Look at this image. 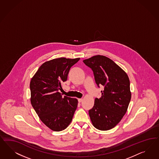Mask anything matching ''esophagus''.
Masks as SVG:
<instances>
[{
    "instance_id": "1",
    "label": "esophagus",
    "mask_w": 159,
    "mask_h": 159,
    "mask_svg": "<svg viewBox=\"0 0 159 159\" xmlns=\"http://www.w3.org/2000/svg\"><path fill=\"white\" fill-rule=\"evenodd\" d=\"M82 100H83V99H82V98H81V99H78V102H81L82 101Z\"/></svg>"
}]
</instances>
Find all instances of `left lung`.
I'll use <instances>...</instances> for the list:
<instances>
[{"label":"left lung","instance_id":"left-lung-1","mask_svg":"<svg viewBox=\"0 0 159 159\" xmlns=\"http://www.w3.org/2000/svg\"><path fill=\"white\" fill-rule=\"evenodd\" d=\"M83 62L92 70L98 87H104L101 97L95 99L93 108L89 110L92 124L101 130L111 129L121 120L130 101L128 76L107 57L95 56Z\"/></svg>","mask_w":159,"mask_h":159}]
</instances>
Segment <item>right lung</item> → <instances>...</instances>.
I'll list each match as a JSON object with an SVG mask.
<instances>
[{"label":"right lung","instance_id":"right-lung-1","mask_svg":"<svg viewBox=\"0 0 159 159\" xmlns=\"http://www.w3.org/2000/svg\"><path fill=\"white\" fill-rule=\"evenodd\" d=\"M80 59L62 57L46 62L31 80V105L41 121L54 131L67 128L77 109V99L62 97L58 91Z\"/></svg>","mask_w":159,"mask_h":159}]
</instances>
